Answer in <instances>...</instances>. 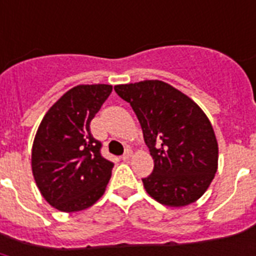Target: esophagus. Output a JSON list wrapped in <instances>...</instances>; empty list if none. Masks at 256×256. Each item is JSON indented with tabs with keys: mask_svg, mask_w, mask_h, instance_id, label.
Masks as SVG:
<instances>
[{
	"mask_svg": "<svg viewBox=\"0 0 256 256\" xmlns=\"http://www.w3.org/2000/svg\"><path fill=\"white\" fill-rule=\"evenodd\" d=\"M130 156H132V150H130V148H126V152H124V154L122 156V160H128Z\"/></svg>",
	"mask_w": 256,
	"mask_h": 256,
	"instance_id": "34e87169",
	"label": "esophagus"
}]
</instances>
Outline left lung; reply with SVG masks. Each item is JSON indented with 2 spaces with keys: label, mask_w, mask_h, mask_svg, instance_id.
<instances>
[{
  "label": "left lung",
  "mask_w": 256,
  "mask_h": 256,
  "mask_svg": "<svg viewBox=\"0 0 256 256\" xmlns=\"http://www.w3.org/2000/svg\"><path fill=\"white\" fill-rule=\"evenodd\" d=\"M114 90L136 112L154 160L152 172L142 179L148 194L171 207L200 198L218 168V142L202 108L158 80L116 85Z\"/></svg>",
  "instance_id": "obj_1"
}]
</instances>
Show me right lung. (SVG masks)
I'll return each instance as SVG.
<instances>
[{
  "instance_id": "right-lung-1",
  "label": "right lung",
  "mask_w": 256,
  "mask_h": 256,
  "mask_svg": "<svg viewBox=\"0 0 256 256\" xmlns=\"http://www.w3.org/2000/svg\"><path fill=\"white\" fill-rule=\"evenodd\" d=\"M112 85H78L46 112L32 150V170L46 202L64 212L85 210L104 195L114 164L100 156L102 144L90 122Z\"/></svg>"
}]
</instances>
